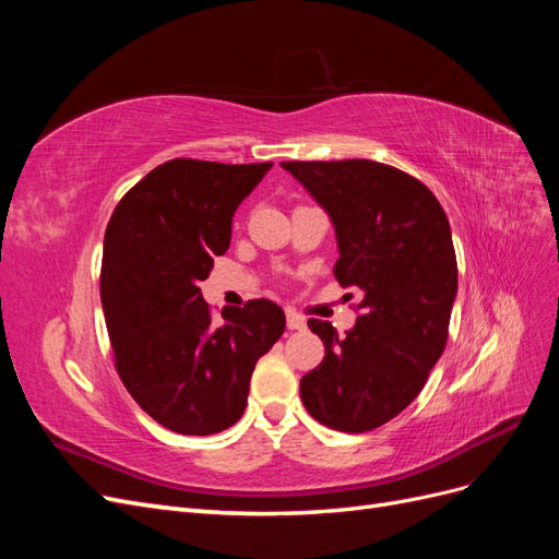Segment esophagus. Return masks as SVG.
I'll return each mask as SVG.
<instances>
[{"mask_svg": "<svg viewBox=\"0 0 559 559\" xmlns=\"http://www.w3.org/2000/svg\"><path fill=\"white\" fill-rule=\"evenodd\" d=\"M286 326L292 331H302L306 329V319H302L296 310H286Z\"/></svg>", "mask_w": 559, "mask_h": 559, "instance_id": "1", "label": "esophagus"}]
</instances>
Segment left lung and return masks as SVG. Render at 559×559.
I'll list each match as a JSON object with an SVG mask.
<instances>
[{
    "label": "left lung",
    "instance_id": "1",
    "mask_svg": "<svg viewBox=\"0 0 559 559\" xmlns=\"http://www.w3.org/2000/svg\"><path fill=\"white\" fill-rule=\"evenodd\" d=\"M282 167L331 216L341 249L335 280L364 294L345 337L329 321H308L326 354L300 380L302 405L337 431L378 429L415 401L448 343L456 296L448 216L425 183L392 165L349 158Z\"/></svg>",
    "mask_w": 559,
    "mask_h": 559
}]
</instances>
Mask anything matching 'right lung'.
<instances>
[{
    "instance_id": "add662e5",
    "label": "right lung",
    "mask_w": 559,
    "mask_h": 559,
    "mask_svg": "<svg viewBox=\"0 0 559 559\" xmlns=\"http://www.w3.org/2000/svg\"><path fill=\"white\" fill-rule=\"evenodd\" d=\"M273 163L175 158L118 202L105 233L103 296L116 370L165 429L210 436L245 413L253 366L284 333L273 300L226 308L200 294L230 245L233 214Z\"/></svg>"
}]
</instances>
